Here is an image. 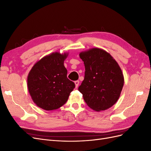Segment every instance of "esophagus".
<instances>
[{
    "instance_id": "esophagus-1",
    "label": "esophagus",
    "mask_w": 151,
    "mask_h": 151,
    "mask_svg": "<svg viewBox=\"0 0 151 151\" xmlns=\"http://www.w3.org/2000/svg\"><path fill=\"white\" fill-rule=\"evenodd\" d=\"M74 83H75V85H76V88H77V87H78V86H79V81H76L74 82Z\"/></svg>"
}]
</instances>
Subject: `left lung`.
Masks as SVG:
<instances>
[{
  "mask_svg": "<svg viewBox=\"0 0 151 151\" xmlns=\"http://www.w3.org/2000/svg\"><path fill=\"white\" fill-rule=\"evenodd\" d=\"M85 66L84 79L79 91L88 106L101 111L115 104L124 84V77L116 61L110 54L99 48L79 53Z\"/></svg>",
  "mask_w": 151,
  "mask_h": 151,
  "instance_id": "obj_1",
  "label": "left lung"
}]
</instances>
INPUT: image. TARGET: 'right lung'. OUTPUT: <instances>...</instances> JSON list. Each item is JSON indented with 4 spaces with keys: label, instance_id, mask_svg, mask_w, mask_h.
Here are the masks:
<instances>
[{
    "label": "right lung",
    "instance_id": "1",
    "mask_svg": "<svg viewBox=\"0 0 151 151\" xmlns=\"http://www.w3.org/2000/svg\"><path fill=\"white\" fill-rule=\"evenodd\" d=\"M68 53L53 52L45 56L31 68L28 89L36 106L45 110L60 108L68 100L75 84L67 78L63 63Z\"/></svg>",
    "mask_w": 151,
    "mask_h": 151
}]
</instances>
